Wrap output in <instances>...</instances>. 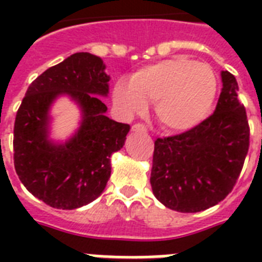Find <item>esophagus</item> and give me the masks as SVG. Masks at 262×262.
Instances as JSON below:
<instances>
[{
	"mask_svg": "<svg viewBox=\"0 0 262 262\" xmlns=\"http://www.w3.org/2000/svg\"><path fill=\"white\" fill-rule=\"evenodd\" d=\"M132 130H133V132H141V133H145V132H147V127L144 126L143 123H135V125L132 126Z\"/></svg>",
	"mask_w": 262,
	"mask_h": 262,
	"instance_id": "esophagus-1",
	"label": "esophagus"
}]
</instances>
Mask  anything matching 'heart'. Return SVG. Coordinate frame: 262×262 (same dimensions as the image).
Instances as JSON below:
<instances>
[{
  "label": "heart",
  "instance_id": "heart-1",
  "mask_svg": "<svg viewBox=\"0 0 262 262\" xmlns=\"http://www.w3.org/2000/svg\"><path fill=\"white\" fill-rule=\"evenodd\" d=\"M216 95V77L208 65L186 57L152 63L119 79L113 98L123 114H141L147 103H155L159 122L170 130L182 132L199 125Z\"/></svg>",
  "mask_w": 262,
  "mask_h": 262
}]
</instances>
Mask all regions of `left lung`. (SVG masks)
Masks as SVG:
<instances>
[{
  "instance_id": "left-lung-1",
  "label": "left lung",
  "mask_w": 262,
  "mask_h": 262,
  "mask_svg": "<svg viewBox=\"0 0 262 262\" xmlns=\"http://www.w3.org/2000/svg\"><path fill=\"white\" fill-rule=\"evenodd\" d=\"M215 113L181 135L155 141L152 191L164 207L193 213L219 204L235 186L249 151L248 117L238 83L222 72Z\"/></svg>"
}]
</instances>
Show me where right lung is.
Listing matches in <instances>:
<instances>
[{
	"label": "right lung",
	"mask_w": 262,
	"mask_h": 262,
	"mask_svg": "<svg viewBox=\"0 0 262 262\" xmlns=\"http://www.w3.org/2000/svg\"><path fill=\"white\" fill-rule=\"evenodd\" d=\"M102 58L76 53L31 83L13 130L14 168L27 190L58 209H76L102 194L111 174L110 158L125 144L130 126L104 115L110 77ZM59 94L82 108L79 130L63 144L48 140V111Z\"/></svg>",
	"instance_id": "obj_1"
}]
</instances>
